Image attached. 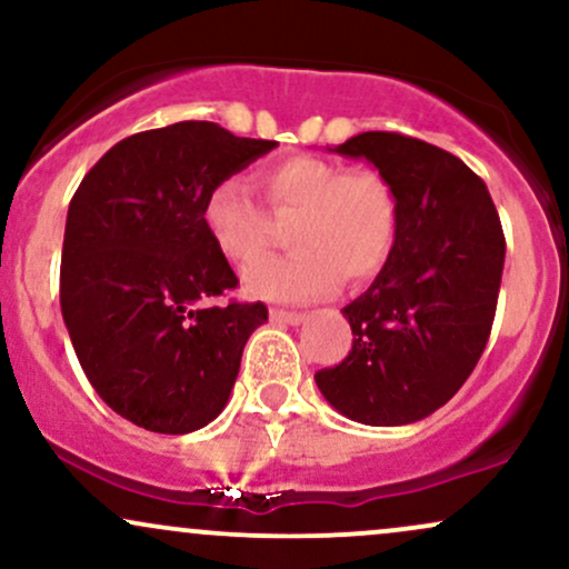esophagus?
<instances>
[{
    "label": "esophagus",
    "instance_id": "obj_1",
    "mask_svg": "<svg viewBox=\"0 0 569 569\" xmlns=\"http://www.w3.org/2000/svg\"><path fill=\"white\" fill-rule=\"evenodd\" d=\"M270 318L276 323H291V326H297V323H302L305 321V312H297V310H280V307H272L270 310Z\"/></svg>",
    "mask_w": 569,
    "mask_h": 569
}]
</instances>
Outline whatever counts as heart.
<instances>
[{"mask_svg":"<svg viewBox=\"0 0 569 569\" xmlns=\"http://www.w3.org/2000/svg\"><path fill=\"white\" fill-rule=\"evenodd\" d=\"M267 208L291 219L286 257L267 259L246 272L251 297L307 302L337 289L339 278L363 283L382 270L398 238L393 184L375 168L293 154L259 171ZM202 227L221 257L251 264L272 246V227L248 187L221 179L202 200Z\"/></svg>","mask_w":569,"mask_h":569,"instance_id":"b5f03b06","label":"heart"}]
</instances>
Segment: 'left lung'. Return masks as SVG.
Returning a JSON list of instances; mask_svg holds the SVG:
<instances>
[{
  "label": "left lung",
  "mask_w": 569,
  "mask_h": 569,
  "mask_svg": "<svg viewBox=\"0 0 569 569\" xmlns=\"http://www.w3.org/2000/svg\"><path fill=\"white\" fill-rule=\"evenodd\" d=\"M329 152L393 184L398 238L375 283L345 307L352 350L316 371L326 401L363 426H409L471 377L492 331L506 234L487 184L460 158L388 130Z\"/></svg>",
  "instance_id": "obj_1"
}]
</instances>
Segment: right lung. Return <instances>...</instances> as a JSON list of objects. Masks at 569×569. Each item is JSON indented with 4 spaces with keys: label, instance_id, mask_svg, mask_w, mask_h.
Instances as JSON below:
<instances>
[{
    "label": "right lung",
    "instance_id": "1",
    "mask_svg": "<svg viewBox=\"0 0 569 569\" xmlns=\"http://www.w3.org/2000/svg\"><path fill=\"white\" fill-rule=\"evenodd\" d=\"M278 141L173 122L114 143L69 202L61 312L96 393L133 426L192 433L224 409L262 302L211 305L238 276L202 200Z\"/></svg>",
    "mask_w": 569,
    "mask_h": 569
}]
</instances>
